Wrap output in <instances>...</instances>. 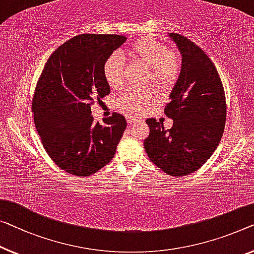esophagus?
Listing matches in <instances>:
<instances>
[{
	"label": "esophagus",
	"instance_id": "34e87169",
	"mask_svg": "<svg viewBox=\"0 0 254 254\" xmlns=\"http://www.w3.org/2000/svg\"><path fill=\"white\" fill-rule=\"evenodd\" d=\"M127 121L128 126H131V124H133V123L137 122V119H134V117H127Z\"/></svg>",
	"mask_w": 254,
	"mask_h": 254
}]
</instances>
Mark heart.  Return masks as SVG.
I'll use <instances>...</instances> for the list:
<instances>
[{
  "label": "heart",
  "instance_id": "heart-1",
  "mask_svg": "<svg viewBox=\"0 0 254 254\" xmlns=\"http://www.w3.org/2000/svg\"><path fill=\"white\" fill-rule=\"evenodd\" d=\"M127 54L132 60L148 67L147 81H153L163 89H169L177 83L183 69V62L178 52L169 50L160 41L143 37L128 45ZM104 77L109 88L119 90L124 84V64L119 55H111L105 60ZM157 99L156 91L140 89L127 91L120 97L119 107L127 114L135 115L146 111Z\"/></svg>",
  "mask_w": 254,
  "mask_h": 254
}]
</instances>
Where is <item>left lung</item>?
Masks as SVG:
<instances>
[{"instance_id": "left-lung-1", "label": "left lung", "mask_w": 254, "mask_h": 254, "mask_svg": "<svg viewBox=\"0 0 254 254\" xmlns=\"http://www.w3.org/2000/svg\"><path fill=\"white\" fill-rule=\"evenodd\" d=\"M183 55V69L164 113L173 120L165 130L146 120L149 135L143 141L150 161L172 177L197 171L209 160L225 130L227 105L224 84L214 64L197 44L180 34L170 35Z\"/></svg>"}]
</instances>
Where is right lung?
Here are the masks:
<instances>
[{
  "instance_id": "right-lung-1",
  "label": "right lung",
  "mask_w": 254,
  "mask_h": 254,
  "mask_svg": "<svg viewBox=\"0 0 254 254\" xmlns=\"http://www.w3.org/2000/svg\"><path fill=\"white\" fill-rule=\"evenodd\" d=\"M126 42L115 34H81L60 45L45 63L32 100L36 130L49 156L70 175L88 177L114 157L127 127L113 113L94 123L91 106L111 92L105 60Z\"/></svg>"
}]
</instances>
